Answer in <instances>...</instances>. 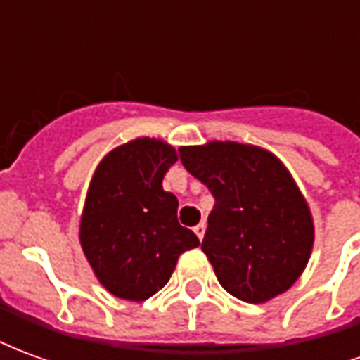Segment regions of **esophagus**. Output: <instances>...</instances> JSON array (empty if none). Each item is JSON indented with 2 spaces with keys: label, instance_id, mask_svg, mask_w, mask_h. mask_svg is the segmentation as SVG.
<instances>
[{
  "label": "esophagus",
  "instance_id": "obj_1",
  "mask_svg": "<svg viewBox=\"0 0 360 360\" xmlns=\"http://www.w3.org/2000/svg\"><path fill=\"white\" fill-rule=\"evenodd\" d=\"M204 231H206V224H204V221H200V224L195 227V233H196V237L200 239V241L204 239Z\"/></svg>",
  "mask_w": 360,
  "mask_h": 360
}]
</instances>
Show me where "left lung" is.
<instances>
[{
	"instance_id": "left-lung-1",
	"label": "left lung",
	"mask_w": 360,
	"mask_h": 360,
	"mask_svg": "<svg viewBox=\"0 0 360 360\" xmlns=\"http://www.w3.org/2000/svg\"><path fill=\"white\" fill-rule=\"evenodd\" d=\"M181 162L214 196L202 250L227 293L266 302L285 293L309 262V204L271 152L239 142L179 148Z\"/></svg>"
}]
</instances>
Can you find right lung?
<instances>
[{"mask_svg":"<svg viewBox=\"0 0 360 360\" xmlns=\"http://www.w3.org/2000/svg\"><path fill=\"white\" fill-rule=\"evenodd\" d=\"M175 162L173 146L144 136L111 150L90 181L81 245L96 278L119 299L146 301L169 281L177 258L200 245L162 187Z\"/></svg>","mask_w":360,"mask_h":360,"instance_id":"add662e5","label":"right lung"}]
</instances>
